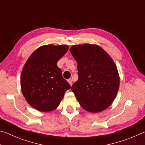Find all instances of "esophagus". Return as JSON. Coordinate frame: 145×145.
Returning <instances> with one entry per match:
<instances>
[{"instance_id": "esophagus-1", "label": "esophagus", "mask_w": 145, "mask_h": 145, "mask_svg": "<svg viewBox=\"0 0 145 145\" xmlns=\"http://www.w3.org/2000/svg\"><path fill=\"white\" fill-rule=\"evenodd\" d=\"M68 81L69 83H70V84L71 85V86H72V79H69L68 80Z\"/></svg>"}]
</instances>
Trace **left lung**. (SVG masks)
<instances>
[{
    "mask_svg": "<svg viewBox=\"0 0 145 145\" xmlns=\"http://www.w3.org/2000/svg\"><path fill=\"white\" fill-rule=\"evenodd\" d=\"M77 62L78 80L72 86L82 108L99 112L114 101L119 86L118 69L114 61L102 48L85 44L70 48Z\"/></svg>",
    "mask_w": 145,
    "mask_h": 145,
    "instance_id": "obj_1",
    "label": "left lung"
}]
</instances>
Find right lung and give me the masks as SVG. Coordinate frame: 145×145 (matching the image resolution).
Listing matches in <instances>:
<instances>
[{
	"mask_svg": "<svg viewBox=\"0 0 145 145\" xmlns=\"http://www.w3.org/2000/svg\"><path fill=\"white\" fill-rule=\"evenodd\" d=\"M68 50L66 45L42 46L31 55L23 68L22 92L27 102L39 111L57 108L66 90L70 89L57 64Z\"/></svg>",
	"mask_w": 145,
	"mask_h": 145,
	"instance_id": "right-lung-1",
	"label": "right lung"
}]
</instances>
